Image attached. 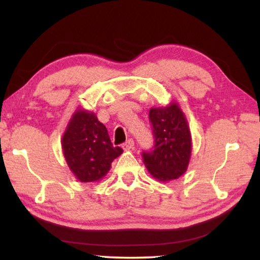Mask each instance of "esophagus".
Masks as SVG:
<instances>
[{"label":"esophagus","instance_id":"esophagus-1","mask_svg":"<svg viewBox=\"0 0 260 260\" xmlns=\"http://www.w3.org/2000/svg\"><path fill=\"white\" fill-rule=\"evenodd\" d=\"M133 148H134V141L132 139L127 140L126 142L122 144V149H124V150H132Z\"/></svg>","mask_w":260,"mask_h":260}]
</instances>
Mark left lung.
<instances>
[{
  "mask_svg": "<svg viewBox=\"0 0 260 260\" xmlns=\"http://www.w3.org/2000/svg\"><path fill=\"white\" fill-rule=\"evenodd\" d=\"M155 144L143 151V162L153 178L167 182L186 172L191 155V136L184 113L178 103L149 111Z\"/></svg>",
  "mask_w": 260,
  "mask_h": 260,
  "instance_id": "8db88e82",
  "label": "left lung"
}]
</instances>
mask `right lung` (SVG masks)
<instances>
[{"instance_id": "1", "label": "right lung", "mask_w": 260, "mask_h": 260, "mask_svg": "<svg viewBox=\"0 0 260 260\" xmlns=\"http://www.w3.org/2000/svg\"><path fill=\"white\" fill-rule=\"evenodd\" d=\"M61 148L70 170L81 182H94L109 172L111 162L122 153L113 147L108 129L96 114L79 109L69 121Z\"/></svg>"}]
</instances>
